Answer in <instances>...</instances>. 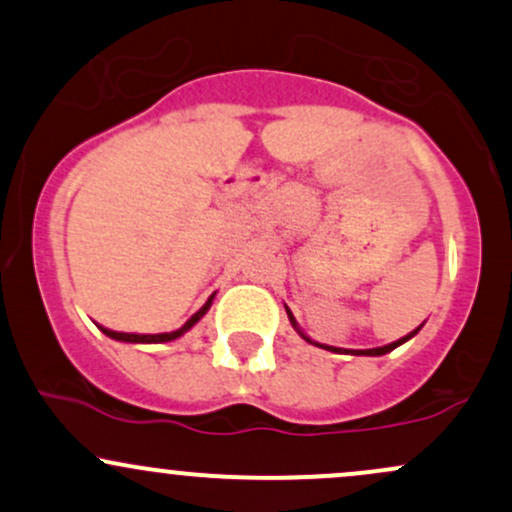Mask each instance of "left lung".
<instances>
[{"label": "left lung", "mask_w": 512, "mask_h": 512, "mask_svg": "<svg viewBox=\"0 0 512 512\" xmlns=\"http://www.w3.org/2000/svg\"><path fill=\"white\" fill-rule=\"evenodd\" d=\"M286 313H289V320H291V325H293V330H296L298 334H301V337L305 339V342L308 344H315V346H320V349H327V351H334V354H351V356H385V354H390L392 349H397L399 344H404V342H409L411 337H414L416 332L421 330V327H416L414 332H409L407 337H402V339H397V342H392V344H385V346H378V349H337V346H325V344H317V342H313V339L308 337V334H305L301 327H298V322H296V317H293V313L289 308H286Z\"/></svg>", "instance_id": "1"}]
</instances>
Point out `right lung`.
<instances>
[{"instance_id": "right-lung-1", "label": "right lung", "mask_w": 512, "mask_h": 512, "mask_svg": "<svg viewBox=\"0 0 512 512\" xmlns=\"http://www.w3.org/2000/svg\"><path fill=\"white\" fill-rule=\"evenodd\" d=\"M211 301H214V296H209V301L202 305V308L197 310L195 315L190 317V320L185 322V325L180 327V330L175 332H161V334H137V332H115V330H108V327H101V332L105 337L115 339V342H129V344H163V342H173V339L182 337L185 332H190L192 327L197 325L199 320H202L204 315H207V310L211 308Z\"/></svg>"}]
</instances>
